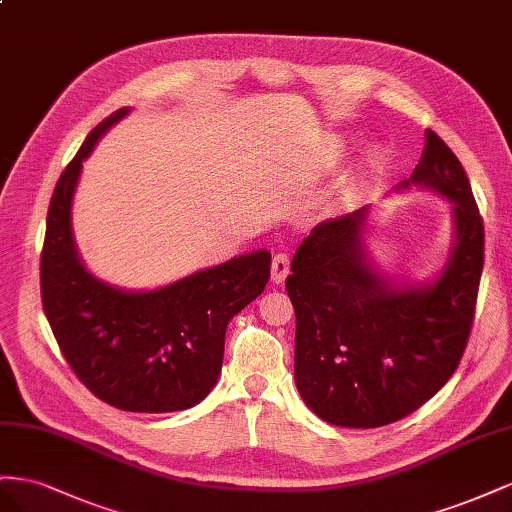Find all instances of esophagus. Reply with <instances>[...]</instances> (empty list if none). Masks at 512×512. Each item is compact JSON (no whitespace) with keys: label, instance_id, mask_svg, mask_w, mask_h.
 <instances>
[{"label":"esophagus","instance_id":"obj_1","mask_svg":"<svg viewBox=\"0 0 512 512\" xmlns=\"http://www.w3.org/2000/svg\"><path fill=\"white\" fill-rule=\"evenodd\" d=\"M287 274H289V255L287 253H276L274 259H272V281L283 283Z\"/></svg>","mask_w":512,"mask_h":512}]
</instances>
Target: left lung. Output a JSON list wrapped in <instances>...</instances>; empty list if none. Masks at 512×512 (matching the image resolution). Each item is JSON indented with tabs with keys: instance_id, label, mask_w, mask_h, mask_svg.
Here are the masks:
<instances>
[{
	"instance_id": "8db88e82",
	"label": "left lung",
	"mask_w": 512,
	"mask_h": 512,
	"mask_svg": "<svg viewBox=\"0 0 512 512\" xmlns=\"http://www.w3.org/2000/svg\"><path fill=\"white\" fill-rule=\"evenodd\" d=\"M410 182L455 203V248L433 285L392 289L373 272L360 248L367 208L313 227L291 261L296 384L330 425L373 429L410 416L457 371L470 341L485 227L463 165L431 128Z\"/></svg>"
}]
</instances>
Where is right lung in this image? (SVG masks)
<instances>
[{
    "mask_svg": "<svg viewBox=\"0 0 512 512\" xmlns=\"http://www.w3.org/2000/svg\"><path fill=\"white\" fill-rule=\"evenodd\" d=\"M126 113L100 122L57 180L40 255L42 309L70 369L100 401L124 412H178L214 388L229 319L264 291L272 259L255 251L145 294L96 281L75 251L70 203L81 163Z\"/></svg>",
    "mask_w": 512,
    "mask_h": 512,
    "instance_id": "1",
    "label": "right lung"
}]
</instances>
